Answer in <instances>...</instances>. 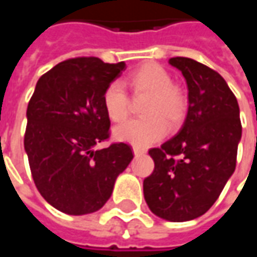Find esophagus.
<instances>
[{"label":"esophagus","mask_w":257,"mask_h":257,"mask_svg":"<svg viewBox=\"0 0 257 257\" xmlns=\"http://www.w3.org/2000/svg\"><path fill=\"white\" fill-rule=\"evenodd\" d=\"M146 152L145 150H142V149H138V147H134V154L138 157V156H142V154H145Z\"/></svg>","instance_id":"34e87169"}]
</instances>
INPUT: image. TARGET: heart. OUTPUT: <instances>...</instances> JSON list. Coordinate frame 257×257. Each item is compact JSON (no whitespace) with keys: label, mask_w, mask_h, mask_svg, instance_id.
Returning a JSON list of instances; mask_svg holds the SVG:
<instances>
[{"label":"heart","mask_w":257,"mask_h":257,"mask_svg":"<svg viewBox=\"0 0 257 257\" xmlns=\"http://www.w3.org/2000/svg\"><path fill=\"white\" fill-rule=\"evenodd\" d=\"M171 75L157 64H146L131 73L128 85L136 94L149 93L143 114L147 116L132 119L114 131L116 141L129 143L138 149L152 146L168 132L166 121L171 126L184 118L186 98L179 87L172 85ZM104 110L111 121L122 122L129 114V98L119 82L107 86L103 94Z\"/></svg>","instance_id":"heart-1"}]
</instances>
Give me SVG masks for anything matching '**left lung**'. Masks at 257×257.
<instances>
[{"instance_id": "left-lung-1", "label": "left lung", "mask_w": 257, "mask_h": 257, "mask_svg": "<svg viewBox=\"0 0 257 257\" xmlns=\"http://www.w3.org/2000/svg\"><path fill=\"white\" fill-rule=\"evenodd\" d=\"M168 62L186 80L188 112L178 134L149 150L154 171L143 193L153 214L182 222L203 216L218 199L235 171L242 126L238 101L220 73L185 57Z\"/></svg>"}]
</instances>
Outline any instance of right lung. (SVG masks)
<instances>
[{
	"label": "right lung",
	"mask_w": 257,
	"mask_h": 257,
	"mask_svg": "<svg viewBox=\"0 0 257 257\" xmlns=\"http://www.w3.org/2000/svg\"><path fill=\"white\" fill-rule=\"evenodd\" d=\"M123 69L125 62L72 58L36 85L26 111L25 152L40 195L62 213L83 216L101 209L134 159L126 143L96 149L110 136L104 90Z\"/></svg>",
	"instance_id": "obj_1"
}]
</instances>
